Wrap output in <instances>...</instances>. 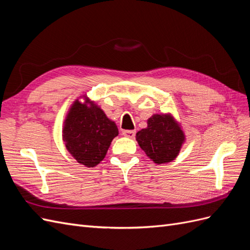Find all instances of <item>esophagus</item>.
I'll return each mask as SVG.
<instances>
[{
  "mask_svg": "<svg viewBox=\"0 0 250 250\" xmlns=\"http://www.w3.org/2000/svg\"><path fill=\"white\" fill-rule=\"evenodd\" d=\"M122 133H123L124 137H127L129 139H133L135 137V131L134 130H124Z\"/></svg>",
  "mask_w": 250,
  "mask_h": 250,
  "instance_id": "34e87169",
  "label": "esophagus"
}]
</instances>
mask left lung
<instances>
[{
  "mask_svg": "<svg viewBox=\"0 0 250 250\" xmlns=\"http://www.w3.org/2000/svg\"><path fill=\"white\" fill-rule=\"evenodd\" d=\"M147 123V128L137 133L140 147L156 164L172 162L185 142L179 125L169 115H154Z\"/></svg>",
  "mask_w": 250,
  "mask_h": 250,
  "instance_id": "8db88e82",
  "label": "left lung"
}]
</instances>
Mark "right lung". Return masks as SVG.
<instances>
[{
	"label": "right lung",
	"mask_w": 250,
	"mask_h": 250,
	"mask_svg": "<svg viewBox=\"0 0 250 250\" xmlns=\"http://www.w3.org/2000/svg\"><path fill=\"white\" fill-rule=\"evenodd\" d=\"M119 134L115 122L94 102H74L64 121L62 138L67 151L79 164L95 167L106 155Z\"/></svg>",
	"instance_id": "right-lung-1"
}]
</instances>
